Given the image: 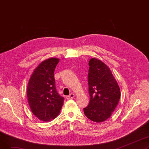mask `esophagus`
I'll return each mask as SVG.
<instances>
[{"label": "esophagus", "mask_w": 149, "mask_h": 149, "mask_svg": "<svg viewBox=\"0 0 149 149\" xmlns=\"http://www.w3.org/2000/svg\"><path fill=\"white\" fill-rule=\"evenodd\" d=\"M74 97H75V95L74 94V93H70V94L69 95H68V96L66 97V98L68 99V100H69V99H72V98H74Z\"/></svg>", "instance_id": "obj_1"}]
</instances>
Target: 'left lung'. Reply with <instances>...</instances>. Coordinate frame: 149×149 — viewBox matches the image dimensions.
<instances>
[{"label":"left lung","mask_w":149,"mask_h":149,"mask_svg":"<svg viewBox=\"0 0 149 149\" xmlns=\"http://www.w3.org/2000/svg\"><path fill=\"white\" fill-rule=\"evenodd\" d=\"M89 105L84 113L92 121L101 123L110 118L121 97L119 86L111 70L95 58L89 61Z\"/></svg>","instance_id":"left-lung-1"}]
</instances>
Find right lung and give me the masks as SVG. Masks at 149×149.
I'll return each instance as SVG.
<instances>
[{"label": "right lung", "instance_id": "1", "mask_svg": "<svg viewBox=\"0 0 149 149\" xmlns=\"http://www.w3.org/2000/svg\"><path fill=\"white\" fill-rule=\"evenodd\" d=\"M60 61L50 58L43 61L34 69L27 86V98L31 112L43 121L48 122L59 115L64 98L57 93L54 70Z\"/></svg>", "mask_w": 149, "mask_h": 149}]
</instances>
